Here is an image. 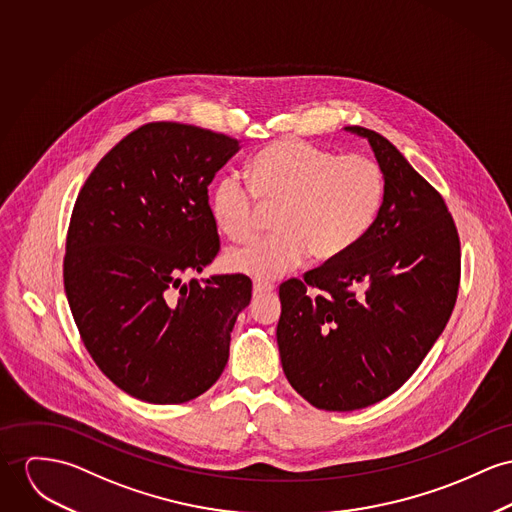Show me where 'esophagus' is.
Segmentation results:
<instances>
[{
	"label": "esophagus",
	"instance_id": "1",
	"mask_svg": "<svg viewBox=\"0 0 512 512\" xmlns=\"http://www.w3.org/2000/svg\"><path fill=\"white\" fill-rule=\"evenodd\" d=\"M271 292H275V284L265 282V280H255L253 282V296H265V294H271Z\"/></svg>",
	"mask_w": 512,
	"mask_h": 512
}]
</instances>
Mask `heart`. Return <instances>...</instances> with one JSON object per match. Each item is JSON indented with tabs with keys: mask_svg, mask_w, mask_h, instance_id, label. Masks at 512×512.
<instances>
[{
	"mask_svg": "<svg viewBox=\"0 0 512 512\" xmlns=\"http://www.w3.org/2000/svg\"><path fill=\"white\" fill-rule=\"evenodd\" d=\"M249 178L226 173L212 191V216L234 241L253 236L265 208H278L276 236L226 255V265L257 280H275L310 253L327 263L349 253L380 216L386 198L382 167L366 156H343L302 140L265 148Z\"/></svg>",
	"mask_w": 512,
	"mask_h": 512,
	"instance_id": "1",
	"label": "heart"
}]
</instances>
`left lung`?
I'll return each mask as SVG.
<instances>
[{
  "instance_id": "left-lung-1",
  "label": "left lung",
  "mask_w": 512,
  "mask_h": 512,
  "mask_svg": "<svg viewBox=\"0 0 512 512\" xmlns=\"http://www.w3.org/2000/svg\"><path fill=\"white\" fill-rule=\"evenodd\" d=\"M345 130L368 140L384 171L380 216L349 253L278 288L282 370L325 411L397 392L444 331L460 286V237L444 198L382 134Z\"/></svg>"
}]
</instances>
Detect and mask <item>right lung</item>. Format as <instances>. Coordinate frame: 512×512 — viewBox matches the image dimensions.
<instances>
[{"label":"right lung","instance_id":"add662e5","mask_svg":"<svg viewBox=\"0 0 512 512\" xmlns=\"http://www.w3.org/2000/svg\"><path fill=\"white\" fill-rule=\"evenodd\" d=\"M237 150L226 134L150 122L79 191L64 257L68 304L95 364L136 399L185 403L224 372L251 280L181 276L202 273L220 251L208 185Z\"/></svg>","mask_w":512,"mask_h":512}]
</instances>
